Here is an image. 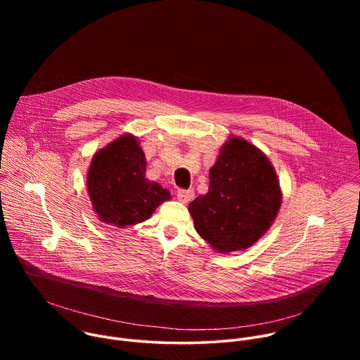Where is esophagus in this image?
<instances>
[{"mask_svg": "<svg viewBox=\"0 0 360 360\" xmlns=\"http://www.w3.org/2000/svg\"><path fill=\"white\" fill-rule=\"evenodd\" d=\"M176 198L184 202V203H188L193 199V191L192 189H178L176 191Z\"/></svg>", "mask_w": 360, "mask_h": 360, "instance_id": "obj_1", "label": "esophagus"}]
</instances>
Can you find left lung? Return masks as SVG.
I'll use <instances>...</instances> for the list:
<instances>
[{
	"label": "left lung",
	"instance_id": "8db88e82",
	"mask_svg": "<svg viewBox=\"0 0 360 360\" xmlns=\"http://www.w3.org/2000/svg\"><path fill=\"white\" fill-rule=\"evenodd\" d=\"M282 193L264 153L231 138L210 169V189L189 203L196 232L219 252L249 248L278 215Z\"/></svg>",
	"mask_w": 360,
	"mask_h": 360
}]
</instances>
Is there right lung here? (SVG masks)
Listing matches in <instances>:
<instances>
[{
    "instance_id": "1",
    "label": "right lung",
    "mask_w": 360,
    "mask_h": 360,
    "mask_svg": "<svg viewBox=\"0 0 360 360\" xmlns=\"http://www.w3.org/2000/svg\"><path fill=\"white\" fill-rule=\"evenodd\" d=\"M145 155L136 139L124 135L99 150L88 171V192L99 219L117 226L148 219L169 199V191L145 178Z\"/></svg>"
}]
</instances>
